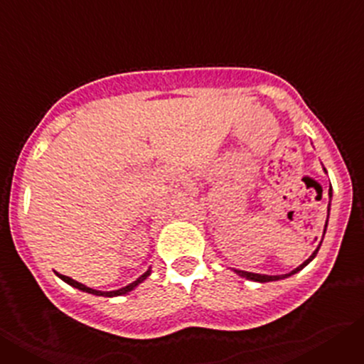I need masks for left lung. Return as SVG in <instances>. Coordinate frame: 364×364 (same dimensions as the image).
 I'll return each instance as SVG.
<instances>
[{
    "label": "left lung",
    "mask_w": 364,
    "mask_h": 364,
    "mask_svg": "<svg viewBox=\"0 0 364 364\" xmlns=\"http://www.w3.org/2000/svg\"><path fill=\"white\" fill-rule=\"evenodd\" d=\"M328 195H330V198H332V186H330V191H328ZM328 213H330V204H328ZM326 224H328V220H326ZM324 233H326V226H324ZM321 242H323V240H321ZM319 247H321V244H319V246H317V250H315V252L311 253L310 259L304 260V262H302V264L299 266V268H295L294 272H290V273H286V275H260V273L240 272V269H235V273H239L240 277H246V279H250V281H255V282H269V281H279V279H286V277H290V275H294V273L301 272V269L304 268V266H306L308 262H310V260L314 259L315 255H317V252H319Z\"/></svg>",
    "instance_id": "obj_1"
}]
</instances>
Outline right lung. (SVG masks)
Listing matches in <instances>:
<instances>
[{"instance_id":"obj_1","label":"right lung","mask_w":364,"mask_h":364,"mask_svg":"<svg viewBox=\"0 0 364 364\" xmlns=\"http://www.w3.org/2000/svg\"><path fill=\"white\" fill-rule=\"evenodd\" d=\"M149 273H151V269H147V272L144 273V275H140V277H138L136 281H134V282H131L129 286H125V288H120V290H114V291H98V290H92V288H89V286L82 284V282H78V281H74V279L67 277V275H60V273H58V277L62 279V281H65L67 284L74 286V288H78V290L87 291V294H92V295H104V297H117V295H124V294H127V291L134 290V288H136V286L140 284V282L146 281V279L149 277Z\"/></svg>"}]
</instances>
